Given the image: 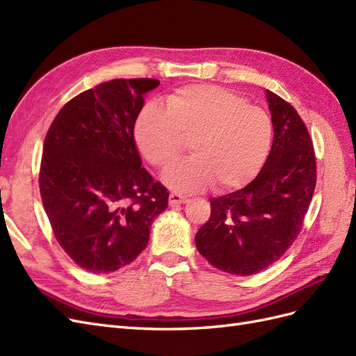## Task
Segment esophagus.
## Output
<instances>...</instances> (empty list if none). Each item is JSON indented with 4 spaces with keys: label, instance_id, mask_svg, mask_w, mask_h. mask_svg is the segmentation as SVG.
<instances>
[{
    "label": "esophagus",
    "instance_id": "34e87169",
    "mask_svg": "<svg viewBox=\"0 0 356 356\" xmlns=\"http://www.w3.org/2000/svg\"><path fill=\"white\" fill-rule=\"evenodd\" d=\"M186 202H187V197L179 195V193H170V196H169V205L170 207H178L181 204H186Z\"/></svg>",
    "mask_w": 356,
    "mask_h": 356
}]
</instances>
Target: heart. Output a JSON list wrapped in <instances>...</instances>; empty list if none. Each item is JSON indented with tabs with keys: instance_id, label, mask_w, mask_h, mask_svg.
Wrapping results in <instances>:
<instances>
[{
	"instance_id": "heart-1",
	"label": "heart",
	"mask_w": 356,
	"mask_h": 356,
	"mask_svg": "<svg viewBox=\"0 0 356 356\" xmlns=\"http://www.w3.org/2000/svg\"><path fill=\"white\" fill-rule=\"evenodd\" d=\"M274 127L264 109L218 85L179 86L165 99L143 104L133 127L140 154L165 168L190 140L195 156L177 161L163 182L184 193L214 184L218 191L243 187L262 169Z\"/></svg>"
}]
</instances>
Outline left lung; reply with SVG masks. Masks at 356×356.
<instances>
[{"label":"left lung","mask_w":356,"mask_h":356,"mask_svg":"<svg viewBox=\"0 0 356 356\" xmlns=\"http://www.w3.org/2000/svg\"><path fill=\"white\" fill-rule=\"evenodd\" d=\"M274 139L262 170L244 188L211 199L195 236L199 253L234 275L261 273L280 259L302 227L316 186L313 142L298 112L265 91Z\"/></svg>","instance_id":"left-lung-1"}]
</instances>
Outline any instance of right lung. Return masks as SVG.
<instances>
[{
	"label": "right lung",
	"instance_id": "1",
	"mask_svg": "<svg viewBox=\"0 0 356 356\" xmlns=\"http://www.w3.org/2000/svg\"><path fill=\"white\" fill-rule=\"evenodd\" d=\"M157 79H112L76 95L46 134L40 195L74 264L108 274L145 250L168 190L142 168L133 127Z\"/></svg>",
	"mask_w": 356,
	"mask_h": 356
}]
</instances>
